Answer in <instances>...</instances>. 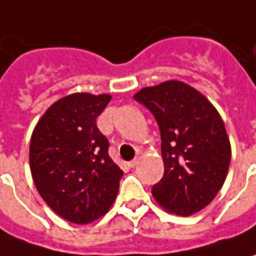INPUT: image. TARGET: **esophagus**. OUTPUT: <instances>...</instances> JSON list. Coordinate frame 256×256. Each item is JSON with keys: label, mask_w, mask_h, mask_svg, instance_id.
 <instances>
[{"label": "esophagus", "mask_w": 256, "mask_h": 256, "mask_svg": "<svg viewBox=\"0 0 256 256\" xmlns=\"http://www.w3.org/2000/svg\"><path fill=\"white\" fill-rule=\"evenodd\" d=\"M138 164H140V161H138V160H136V158H135V160H132V161H131V162L128 164V165H130V166H131V168H135V166H136V165H138Z\"/></svg>", "instance_id": "1"}]
</instances>
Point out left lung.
I'll use <instances>...</instances> for the list:
<instances>
[{
  "label": "left lung",
  "instance_id": "obj_1",
  "mask_svg": "<svg viewBox=\"0 0 256 256\" xmlns=\"http://www.w3.org/2000/svg\"><path fill=\"white\" fill-rule=\"evenodd\" d=\"M134 98L151 111L161 132L165 171L152 186L155 201L181 216L201 211L222 188L231 162L221 115L200 91L174 80Z\"/></svg>",
  "mask_w": 256,
  "mask_h": 256
}]
</instances>
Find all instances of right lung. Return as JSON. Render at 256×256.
Instances as JSON below:
<instances>
[{"mask_svg":"<svg viewBox=\"0 0 256 256\" xmlns=\"http://www.w3.org/2000/svg\"><path fill=\"white\" fill-rule=\"evenodd\" d=\"M111 95L76 92L54 102L35 125L30 166L46 205L72 224H90L112 205L124 172L110 158L96 118Z\"/></svg>","mask_w":256,"mask_h":256,"instance_id":"right-lung-1","label":"right lung"}]
</instances>
